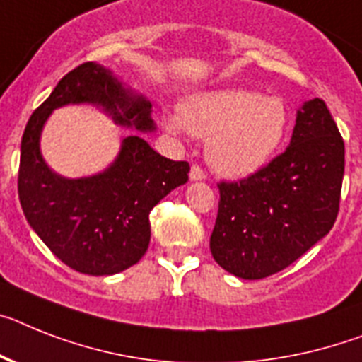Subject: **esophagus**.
<instances>
[{
    "mask_svg": "<svg viewBox=\"0 0 362 362\" xmlns=\"http://www.w3.org/2000/svg\"><path fill=\"white\" fill-rule=\"evenodd\" d=\"M189 178H191V180H204V178H206L204 169H202L200 165H197V163H195V165H191Z\"/></svg>",
    "mask_w": 362,
    "mask_h": 362,
    "instance_id": "34e87169",
    "label": "esophagus"
}]
</instances>
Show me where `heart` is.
Returning a JSON list of instances; mask_svg holds the SVG:
<instances>
[{
  "mask_svg": "<svg viewBox=\"0 0 362 362\" xmlns=\"http://www.w3.org/2000/svg\"><path fill=\"white\" fill-rule=\"evenodd\" d=\"M165 124L175 134L208 138L206 154L217 173L245 176L274 156L287 130V108L278 97L232 88L191 95Z\"/></svg>",
  "mask_w": 362,
  "mask_h": 362,
  "instance_id": "1",
  "label": "heart"
}]
</instances>
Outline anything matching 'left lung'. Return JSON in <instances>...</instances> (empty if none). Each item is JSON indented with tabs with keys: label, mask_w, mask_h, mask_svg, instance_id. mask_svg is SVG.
Returning <instances> with one entry per match:
<instances>
[{
	"label": "left lung",
	"mask_w": 362,
	"mask_h": 362,
	"mask_svg": "<svg viewBox=\"0 0 362 362\" xmlns=\"http://www.w3.org/2000/svg\"><path fill=\"white\" fill-rule=\"evenodd\" d=\"M344 176V141L322 99L296 112L284 153L254 175L221 182L209 250L243 279L287 269L335 224Z\"/></svg>",
	"instance_id": "8db88e82"
}]
</instances>
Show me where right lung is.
Returning <instances> with one entry per match:
<instances>
[{
	"label": "right lung",
	"instance_id": "add662e5",
	"mask_svg": "<svg viewBox=\"0 0 362 362\" xmlns=\"http://www.w3.org/2000/svg\"><path fill=\"white\" fill-rule=\"evenodd\" d=\"M95 105L115 124L153 132L151 101L132 92L110 69L84 62L64 75L27 123L21 138L18 195L27 223L69 269L110 276L136 265L148 248V214L187 182L189 163L158 154L139 136H127L110 167L84 178L51 171L40 134L51 112L66 105Z\"/></svg>",
	"mask_w": 362,
	"mask_h": 362
}]
</instances>
